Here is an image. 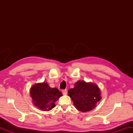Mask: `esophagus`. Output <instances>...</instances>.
<instances>
[{"instance_id":"esophagus-1","label":"esophagus","mask_w":133,"mask_h":133,"mask_svg":"<svg viewBox=\"0 0 133 133\" xmlns=\"http://www.w3.org/2000/svg\"><path fill=\"white\" fill-rule=\"evenodd\" d=\"M62 92H63V95H66V94H67V90H66V89L63 90H62Z\"/></svg>"}]
</instances>
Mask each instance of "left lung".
<instances>
[{
  "label": "left lung",
  "instance_id": "obj_1",
  "mask_svg": "<svg viewBox=\"0 0 133 133\" xmlns=\"http://www.w3.org/2000/svg\"><path fill=\"white\" fill-rule=\"evenodd\" d=\"M70 97L75 108L82 112H87L94 109L101 99L100 89L95 83L78 81L74 87L68 91Z\"/></svg>",
  "mask_w": 133,
  "mask_h": 133
}]
</instances>
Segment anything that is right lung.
I'll list each match as a JSON object with an SVG mask.
<instances>
[{
  "label": "right lung",
  "mask_w": 133,
  "mask_h": 133,
  "mask_svg": "<svg viewBox=\"0 0 133 133\" xmlns=\"http://www.w3.org/2000/svg\"><path fill=\"white\" fill-rule=\"evenodd\" d=\"M30 94L34 104L43 111H50L55 107V102L62 96V93L56 88H51L47 82L34 84Z\"/></svg>",
  "instance_id": "right-lung-1"
}]
</instances>
